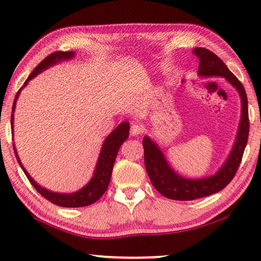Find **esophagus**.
I'll use <instances>...</instances> for the list:
<instances>
[{
    "label": "esophagus",
    "instance_id": "34e87169",
    "mask_svg": "<svg viewBox=\"0 0 261 261\" xmlns=\"http://www.w3.org/2000/svg\"><path fill=\"white\" fill-rule=\"evenodd\" d=\"M130 132H131V135H132V136L137 137V136H139V135L143 134V132H144V129H143V127H141L140 125H138V124H132V125H131V130H130Z\"/></svg>",
    "mask_w": 261,
    "mask_h": 261
}]
</instances>
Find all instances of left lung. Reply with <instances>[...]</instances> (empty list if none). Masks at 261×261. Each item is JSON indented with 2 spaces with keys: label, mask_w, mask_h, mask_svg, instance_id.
Here are the masks:
<instances>
[{
  "label": "left lung",
  "mask_w": 261,
  "mask_h": 261,
  "mask_svg": "<svg viewBox=\"0 0 261 261\" xmlns=\"http://www.w3.org/2000/svg\"><path fill=\"white\" fill-rule=\"evenodd\" d=\"M193 53L199 59L198 76L201 78H224L238 92L242 105L241 120L235 141L226 161L214 175L201 178H188L176 173L167 161L165 153L156 141L148 136L144 137V160L148 177L153 187L162 196L174 200L198 199L211 196L226 188L236 174L249 137V109L244 87L214 53L201 47L194 48Z\"/></svg>",
  "instance_id": "obj_1"
}]
</instances>
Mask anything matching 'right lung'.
<instances>
[{"instance_id": "1", "label": "right lung", "mask_w": 261, "mask_h": 261, "mask_svg": "<svg viewBox=\"0 0 261 261\" xmlns=\"http://www.w3.org/2000/svg\"><path fill=\"white\" fill-rule=\"evenodd\" d=\"M74 56H76V53L74 51H55L49 56H47L46 59L33 70V72L30 74L28 79H26L24 85L20 87L18 93L16 94L14 105H12V114H11L12 132H14V113H15L17 100H18V96L20 94V91L28 85L30 81H32L34 77H37L39 73H41L42 71H45V70L49 69L50 67H53V65L61 63V62L72 60ZM129 130H130V123L122 122L120 125L115 127V129L107 136V138L105 139L102 144V147H101L93 176H92V178L90 180H88V183L85 185V187H83L81 190H78L76 192H70V193L54 192L41 187V185H39L32 177H31V175L28 173V170L24 168L23 163H21L19 159L18 152H17L16 149L15 143H14V151H15V155L17 158V161H18L19 166L21 167V169H23V171L25 173L26 177L29 178L31 184L33 185L35 190H37L41 196L45 197L47 200H49L50 202H53V204L61 207H84V206L93 204V202H95L96 200H99L101 196L106 192V190H107L110 182V177H112L113 167H114L115 160H116L118 149H120L121 145L124 143L127 138H129Z\"/></svg>"}]
</instances>
